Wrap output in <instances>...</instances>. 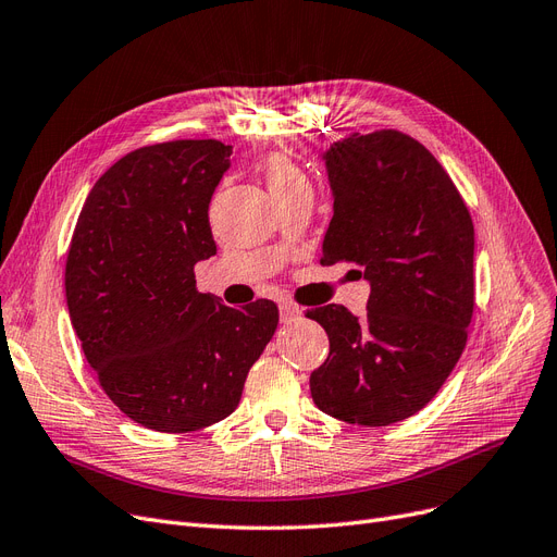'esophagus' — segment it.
Here are the masks:
<instances>
[{"label":"esophagus","instance_id":"esophagus-1","mask_svg":"<svg viewBox=\"0 0 557 557\" xmlns=\"http://www.w3.org/2000/svg\"><path fill=\"white\" fill-rule=\"evenodd\" d=\"M300 317V308L294 302H280V319L282 324H292V321H296Z\"/></svg>","mask_w":557,"mask_h":557}]
</instances>
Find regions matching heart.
Instances as JSON below:
<instances>
[{
  "label": "heart",
  "instance_id": "b5f03b06",
  "mask_svg": "<svg viewBox=\"0 0 557 557\" xmlns=\"http://www.w3.org/2000/svg\"><path fill=\"white\" fill-rule=\"evenodd\" d=\"M263 173H265V183H268V187H271V191H280L284 187L305 183V177L298 171V166L294 164L289 157H284V154L268 157Z\"/></svg>",
  "mask_w": 557,
  "mask_h": 557
}]
</instances>
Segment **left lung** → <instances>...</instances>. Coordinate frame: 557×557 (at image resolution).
<instances>
[{"label": "left lung", "mask_w": 557, "mask_h": 557, "mask_svg": "<svg viewBox=\"0 0 557 557\" xmlns=\"http://www.w3.org/2000/svg\"><path fill=\"white\" fill-rule=\"evenodd\" d=\"M333 220L321 263H356L368 312L308 310L331 351L310 374L314 405L333 419L391 425L414 417L468 345L474 312V226L454 181L398 129L351 134L324 154Z\"/></svg>", "instance_id": "left-lung-1"}]
</instances>
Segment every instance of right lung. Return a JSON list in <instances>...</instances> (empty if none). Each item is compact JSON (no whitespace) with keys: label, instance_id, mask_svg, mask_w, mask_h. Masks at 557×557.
<instances>
[{"label":"right lung","instance_id":"1","mask_svg":"<svg viewBox=\"0 0 557 557\" xmlns=\"http://www.w3.org/2000/svg\"><path fill=\"white\" fill-rule=\"evenodd\" d=\"M228 154L214 138L124 154L87 194L66 252L87 363L122 414L157 433L226 419L280 321L273 300L236 310L196 289L194 265L218 255L208 206Z\"/></svg>","mask_w":557,"mask_h":557}]
</instances>
